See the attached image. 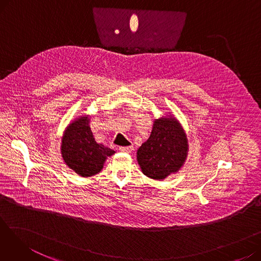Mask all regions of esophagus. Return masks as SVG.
<instances>
[{
    "instance_id": "obj_1",
    "label": "esophagus",
    "mask_w": 261,
    "mask_h": 261,
    "mask_svg": "<svg viewBox=\"0 0 261 261\" xmlns=\"http://www.w3.org/2000/svg\"><path fill=\"white\" fill-rule=\"evenodd\" d=\"M119 150L121 152H126V153H130L132 152L133 150V146H127V147H120Z\"/></svg>"
}]
</instances>
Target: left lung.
<instances>
[{
    "label": "left lung",
    "instance_id": "8db88e82",
    "mask_svg": "<svg viewBox=\"0 0 261 261\" xmlns=\"http://www.w3.org/2000/svg\"><path fill=\"white\" fill-rule=\"evenodd\" d=\"M188 149L185 130L169 113L154 119L151 134L138 149L136 159L145 175L162 181L183 167Z\"/></svg>",
    "mask_w": 261,
    "mask_h": 261
}]
</instances>
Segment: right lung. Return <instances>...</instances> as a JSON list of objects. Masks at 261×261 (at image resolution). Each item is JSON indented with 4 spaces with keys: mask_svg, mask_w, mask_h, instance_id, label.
I'll use <instances>...</instances> for the list:
<instances>
[{
    "mask_svg": "<svg viewBox=\"0 0 261 261\" xmlns=\"http://www.w3.org/2000/svg\"><path fill=\"white\" fill-rule=\"evenodd\" d=\"M114 150L96 143L90 128V115L82 114L65 128L61 140V156L65 165L82 177L97 174Z\"/></svg>",
    "mask_w": 261,
    "mask_h": 261,
    "instance_id": "add662e5",
    "label": "right lung"
}]
</instances>
